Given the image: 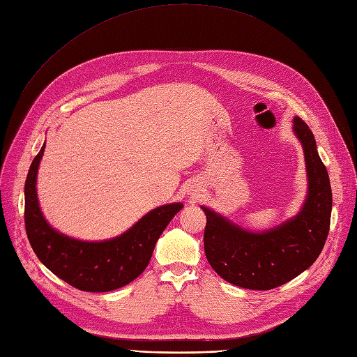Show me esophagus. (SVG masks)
Wrapping results in <instances>:
<instances>
[{"label": "esophagus", "instance_id": "obj_1", "mask_svg": "<svg viewBox=\"0 0 357 357\" xmlns=\"http://www.w3.org/2000/svg\"><path fill=\"white\" fill-rule=\"evenodd\" d=\"M197 197H198V195H197V194H192V197H191V198H192V199H195V198H197Z\"/></svg>", "mask_w": 357, "mask_h": 357}]
</instances>
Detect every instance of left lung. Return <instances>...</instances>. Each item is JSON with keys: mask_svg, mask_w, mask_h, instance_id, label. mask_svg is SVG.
<instances>
[{"mask_svg": "<svg viewBox=\"0 0 357 357\" xmlns=\"http://www.w3.org/2000/svg\"><path fill=\"white\" fill-rule=\"evenodd\" d=\"M293 134L303 149L307 191L298 214L262 231L248 230L223 214L201 206L207 217L204 251L226 282L252 290L282 286L311 267L327 241L333 194L312 131L293 118Z\"/></svg>", "mask_w": 357, "mask_h": 357, "instance_id": "obj_1", "label": "left lung"}]
</instances>
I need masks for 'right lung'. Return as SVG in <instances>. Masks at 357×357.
<instances>
[{
  "label": "right lung",
  "mask_w": 357,
  "mask_h": 357,
  "mask_svg": "<svg viewBox=\"0 0 357 357\" xmlns=\"http://www.w3.org/2000/svg\"><path fill=\"white\" fill-rule=\"evenodd\" d=\"M45 143L30 165L24 183V225L42 264L61 280L84 291H111L131 283L149 266L163 230L182 203L153 208L123 234L105 241H82L52 227L39 206L38 170Z\"/></svg>",
  "instance_id": "obj_1"
}]
</instances>
